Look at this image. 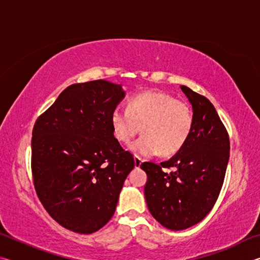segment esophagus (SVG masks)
I'll use <instances>...</instances> for the list:
<instances>
[{"label":"esophagus","mask_w":260,"mask_h":260,"mask_svg":"<svg viewBox=\"0 0 260 260\" xmlns=\"http://www.w3.org/2000/svg\"><path fill=\"white\" fill-rule=\"evenodd\" d=\"M142 159H141V158L139 157V156H134V164H135V167H140L141 166V164H142Z\"/></svg>","instance_id":"34e87169"}]
</instances>
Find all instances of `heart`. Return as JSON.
<instances>
[{"label":"heart","instance_id":"heart-1","mask_svg":"<svg viewBox=\"0 0 260 260\" xmlns=\"http://www.w3.org/2000/svg\"><path fill=\"white\" fill-rule=\"evenodd\" d=\"M111 126L121 143H129L142 129L143 135L131 146L136 156H170L186 144L193 116L188 103L165 91L149 90L132 98L126 110L114 109Z\"/></svg>","mask_w":260,"mask_h":260}]
</instances>
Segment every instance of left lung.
Here are the masks:
<instances>
[{
  "label": "left lung",
  "instance_id": "1",
  "mask_svg": "<svg viewBox=\"0 0 260 260\" xmlns=\"http://www.w3.org/2000/svg\"><path fill=\"white\" fill-rule=\"evenodd\" d=\"M192 107L193 126L186 144L159 165L141 164L148 175L144 196L158 222L182 231L202 221L217 201L230 159V138L213 104L181 86ZM172 168V173H167Z\"/></svg>",
  "mask_w": 260,
  "mask_h": 260
}]
</instances>
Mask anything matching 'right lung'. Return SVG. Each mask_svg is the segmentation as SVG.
<instances>
[{
	"label": "right lung",
	"mask_w": 260,
	"mask_h": 260,
	"mask_svg": "<svg viewBox=\"0 0 260 260\" xmlns=\"http://www.w3.org/2000/svg\"><path fill=\"white\" fill-rule=\"evenodd\" d=\"M121 85L95 80L69 86L35 121L34 187L51 218L79 234L102 228L116 211L134 158L114 138L111 113Z\"/></svg>",
	"instance_id": "right-lung-1"
}]
</instances>
